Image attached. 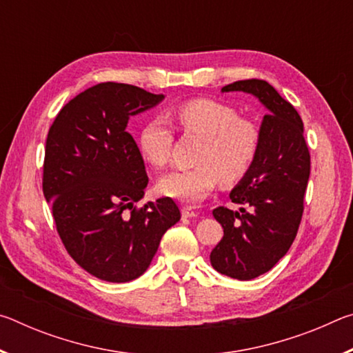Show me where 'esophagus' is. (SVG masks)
I'll list each match as a JSON object with an SVG mask.
<instances>
[{
    "label": "esophagus",
    "instance_id": "obj_1",
    "mask_svg": "<svg viewBox=\"0 0 353 353\" xmlns=\"http://www.w3.org/2000/svg\"><path fill=\"white\" fill-rule=\"evenodd\" d=\"M198 212L196 210H193V208L191 207H182V216L183 218H196L198 216Z\"/></svg>",
    "mask_w": 353,
    "mask_h": 353
}]
</instances>
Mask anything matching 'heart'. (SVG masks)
<instances>
[{"mask_svg":"<svg viewBox=\"0 0 353 353\" xmlns=\"http://www.w3.org/2000/svg\"><path fill=\"white\" fill-rule=\"evenodd\" d=\"M185 132L204 140L191 170H174L160 177L159 191L166 198L199 202L223 183L238 182L250 170L260 149V129L240 118L234 107L214 99H191L172 112ZM171 130L162 118L146 123L139 135L141 157L155 168H162L170 157Z\"/></svg>","mask_w":353,"mask_h":353,"instance_id":"b5f03b06","label":"heart"}]
</instances>
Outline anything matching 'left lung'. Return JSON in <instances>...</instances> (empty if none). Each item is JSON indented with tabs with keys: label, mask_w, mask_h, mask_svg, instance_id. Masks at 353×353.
<instances>
[{
	"label": "left lung",
	"mask_w": 353,
	"mask_h": 353,
	"mask_svg": "<svg viewBox=\"0 0 353 353\" xmlns=\"http://www.w3.org/2000/svg\"><path fill=\"white\" fill-rule=\"evenodd\" d=\"M221 92L249 93L268 110L260 124L259 154L229 194L248 210H213L224 236L212 250V266L232 279L250 280L274 268L294 241L310 177V152L302 118L266 81H236Z\"/></svg>",
	"instance_id": "8db88e82"
}]
</instances>
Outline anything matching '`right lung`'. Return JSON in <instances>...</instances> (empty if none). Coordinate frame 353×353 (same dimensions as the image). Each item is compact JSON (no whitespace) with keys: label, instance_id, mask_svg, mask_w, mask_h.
Returning a JSON list of instances; mask_svg holds the SVG:
<instances>
[{"label":"right lung","instance_id":"right-lung-1","mask_svg":"<svg viewBox=\"0 0 353 353\" xmlns=\"http://www.w3.org/2000/svg\"><path fill=\"white\" fill-rule=\"evenodd\" d=\"M129 83L103 82L62 107L45 148L43 194L65 249L92 276L124 283L140 277L160 240L181 219L171 198L135 204L148 187L130 117L162 103Z\"/></svg>","mask_w":353,"mask_h":353}]
</instances>
